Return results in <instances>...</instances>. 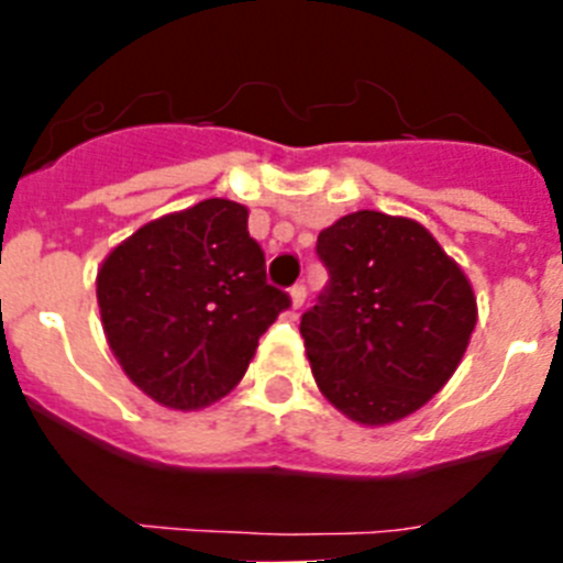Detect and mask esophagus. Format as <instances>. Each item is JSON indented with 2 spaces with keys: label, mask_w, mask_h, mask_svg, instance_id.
<instances>
[{
  "label": "esophagus",
  "mask_w": 563,
  "mask_h": 563,
  "mask_svg": "<svg viewBox=\"0 0 563 563\" xmlns=\"http://www.w3.org/2000/svg\"><path fill=\"white\" fill-rule=\"evenodd\" d=\"M290 298H292V307H301L307 301V287L298 282V285L290 287Z\"/></svg>",
  "instance_id": "34e87169"
}]
</instances>
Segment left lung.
I'll list each match as a JSON object with an SVG mask.
<instances>
[{
	"label": "left lung",
	"mask_w": 563,
	"mask_h": 563,
	"mask_svg": "<svg viewBox=\"0 0 563 563\" xmlns=\"http://www.w3.org/2000/svg\"><path fill=\"white\" fill-rule=\"evenodd\" d=\"M327 287L301 316L318 389L363 426L411 415L454 375L476 327L465 273L422 225L380 211L318 233Z\"/></svg>",
	"instance_id": "left-lung-1"
}]
</instances>
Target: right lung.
<instances>
[{"label": "right lung", "instance_id": "obj_1", "mask_svg": "<svg viewBox=\"0 0 563 563\" xmlns=\"http://www.w3.org/2000/svg\"><path fill=\"white\" fill-rule=\"evenodd\" d=\"M107 341L134 386L168 409H202L242 380L290 296L267 285L247 208L206 200L143 225L98 271Z\"/></svg>", "mask_w": 563, "mask_h": 563}]
</instances>
